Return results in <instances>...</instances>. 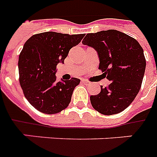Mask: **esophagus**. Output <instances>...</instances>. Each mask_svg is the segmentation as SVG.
I'll list each match as a JSON object with an SVG mask.
<instances>
[{"mask_svg":"<svg viewBox=\"0 0 157 157\" xmlns=\"http://www.w3.org/2000/svg\"><path fill=\"white\" fill-rule=\"evenodd\" d=\"M82 83H84V84H90V82L88 80H85V79H83V80H82Z\"/></svg>","mask_w":157,"mask_h":157,"instance_id":"1","label":"esophagus"}]
</instances>
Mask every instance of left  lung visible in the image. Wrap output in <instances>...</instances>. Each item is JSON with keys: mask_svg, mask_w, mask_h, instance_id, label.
<instances>
[{"mask_svg": "<svg viewBox=\"0 0 157 157\" xmlns=\"http://www.w3.org/2000/svg\"><path fill=\"white\" fill-rule=\"evenodd\" d=\"M97 52L99 69L111 84L91 95V105L103 115L123 112L140 90L145 70L144 51L135 39L115 29L87 34L82 41Z\"/></svg>", "mask_w": 157, "mask_h": 157, "instance_id": "left-lung-1", "label": "left lung"}]
</instances>
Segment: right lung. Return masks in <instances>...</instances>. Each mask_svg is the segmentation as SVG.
Returning <instances> with one entry per match:
<instances>
[{
  "label": "right lung",
  "mask_w": 157,
  "mask_h": 157,
  "mask_svg": "<svg viewBox=\"0 0 157 157\" xmlns=\"http://www.w3.org/2000/svg\"><path fill=\"white\" fill-rule=\"evenodd\" d=\"M84 36L44 32L34 34L25 42L18 58L19 83L25 98L39 112L56 114L69 105L80 79L72 78L56 82V69Z\"/></svg>",
  "instance_id": "obj_1"
}]
</instances>
